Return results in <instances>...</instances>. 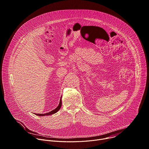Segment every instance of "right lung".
Listing matches in <instances>:
<instances>
[{
	"mask_svg": "<svg viewBox=\"0 0 149 149\" xmlns=\"http://www.w3.org/2000/svg\"><path fill=\"white\" fill-rule=\"evenodd\" d=\"M61 106H62V97L61 98V100H60V102H59V104L58 105V106L55 109H54L53 110L49 112V113H45V114H36V113H35V114L36 115H38L39 116H48V115H51V114H54L56 113L57 111H58V110L61 109Z\"/></svg>",
	"mask_w": 149,
	"mask_h": 149,
	"instance_id": "right-lung-1",
	"label": "right lung"
}]
</instances>
